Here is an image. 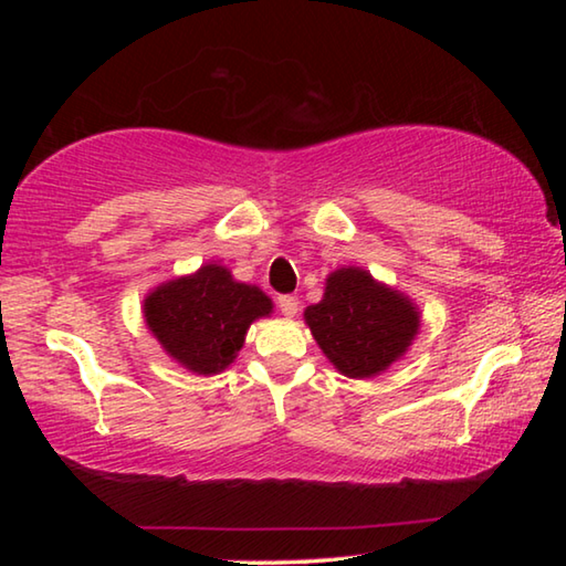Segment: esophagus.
Wrapping results in <instances>:
<instances>
[{
    "instance_id": "esophagus-1",
    "label": "esophagus",
    "mask_w": 566,
    "mask_h": 566,
    "mask_svg": "<svg viewBox=\"0 0 566 566\" xmlns=\"http://www.w3.org/2000/svg\"><path fill=\"white\" fill-rule=\"evenodd\" d=\"M280 310H282L286 319H292L296 310H300V300H296V296H292V294H284V296H280Z\"/></svg>"
}]
</instances>
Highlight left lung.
<instances>
[{
  "label": "left lung",
  "instance_id": "left-lung-1",
  "mask_svg": "<svg viewBox=\"0 0 566 566\" xmlns=\"http://www.w3.org/2000/svg\"><path fill=\"white\" fill-rule=\"evenodd\" d=\"M304 324L334 369L349 379H369L405 357L421 327L419 306L397 286L361 266H339L324 282Z\"/></svg>",
  "mask_w": 566,
  "mask_h": 566
}]
</instances>
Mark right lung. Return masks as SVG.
Returning a JSON list of instances; mask_svg holds the SVG:
<instances>
[{
    "label": "right lung",
    "mask_w": 566,
    "mask_h": 566,
    "mask_svg": "<svg viewBox=\"0 0 566 566\" xmlns=\"http://www.w3.org/2000/svg\"><path fill=\"white\" fill-rule=\"evenodd\" d=\"M142 312L169 359L212 377L237 359L247 329L270 317L274 304L260 286L237 282L224 264L207 262L149 290Z\"/></svg>",
    "instance_id": "obj_1"
}]
</instances>
